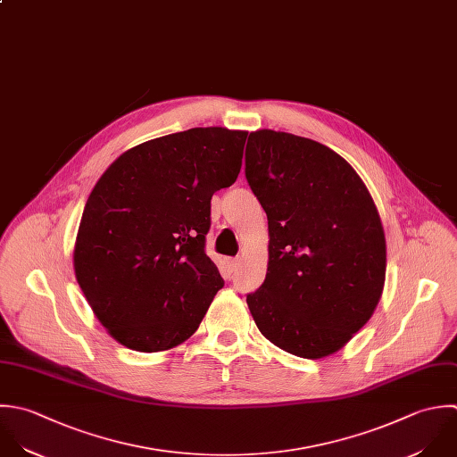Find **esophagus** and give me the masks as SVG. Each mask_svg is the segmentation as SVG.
<instances>
[{
	"label": "esophagus",
	"instance_id": "esophagus-1",
	"mask_svg": "<svg viewBox=\"0 0 457 457\" xmlns=\"http://www.w3.org/2000/svg\"><path fill=\"white\" fill-rule=\"evenodd\" d=\"M238 265H240L238 258H231V260H228V270H229V272H235V270L238 269Z\"/></svg>",
	"mask_w": 457,
	"mask_h": 457
}]
</instances>
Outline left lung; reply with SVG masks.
I'll return each mask as SVG.
<instances>
[{"label": "left lung", "mask_w": 457, "mask_h": 457, "mask_svg": "<svg viewBox=\"0 0 457 457\" xmlns=\"http://www.w3.org/2000/svg\"><path fill=\"white\" fill-rule=\"evenodd\" d=\"M245 178L269 220L267 276L247 295L260 333L299 358L338 353L385 288V229L367 185L328 145L274 129L251 131Z\"/></svg>", "instance_id": "left-lung-1"}]
</instances>
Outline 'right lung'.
Segmentation results:
<instances>
[{"label": "right lung", "mask_w": 457, "mask_h": 457, "mask_svg": "<svg viewBox=\"0 0 457 457\" xmlns=\"http://www.w3.org/2000/svg\"><path fill=\"white\" fill-rule=\"evenodd\" d=\"M247 131L192 128L124 151L94 185L76 235V281L120 345L169 351L224 287L204 253L212 195L240 172Z\"/></svg>", "instance_id": "right-lung-1"}]
</instances>
